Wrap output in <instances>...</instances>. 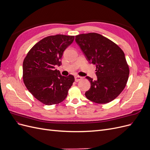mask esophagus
Wrapping results in <instances>:
<instances>
[{"label":"esophagus","mask_w":150,"mask_h":150,"mask_svg":"<svg viewBox=\"0 0 150 150\" xmlns=\"http://www.w3.org/2000/svg\"><path fill=\"white\" fill-rule=\"evenodd\" d=\"M82 79H83L82 77H80V76H75V81H76V82H78V81H81Z\"/></svg>","instance_id":"esophagus-1"}]
</instances>
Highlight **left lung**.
Returning <instances> with one entry per match:
<instances>
[{
    "label": "left lung",
    "instance_id": "obj_1",
    "mask_svg": "<svg viewBox=\"0 0 150 150\" xmlns=\"http://www.w3.org/2000/svg\"><path fill=\"white\" fill-rule=\"evenodd\" d=\"M75 40L89 63L96 66L97 79L86 76L91 88L85 93L86 97L98 104L114 100L128 79L129 70L125 53L115 42L97 33L76 35Z\"/></svg>",
    "mask_w": 150,
    "mask_h": 150
}]
</instances>
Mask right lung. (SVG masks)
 Wrapping results in <instances>:
<instances>
[{"label": "right lung", "mask_w": 150, "mask_h": 150, "mask_svg": "<svg viewBox=\"0 0 150 150\" xmlns=\"http://www.w3.org/2000/svg\"><path fill=\"white\" fill-rule=\"evenodd\" d=\"M73 35L57 34L40 40L32 47L23 62L24 83L29 91L46 105L64 101L74 81L72 75L63 76L55 66L61 65L63 52Z\"/></svg>", "instance_id": "obj_1"}]
</instances>
